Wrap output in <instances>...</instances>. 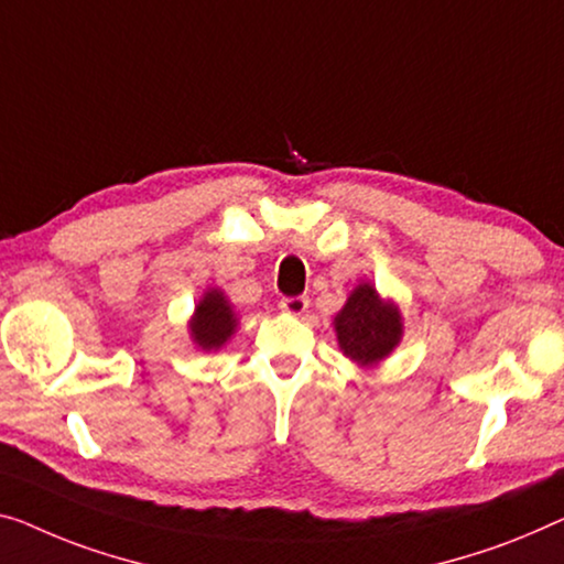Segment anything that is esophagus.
Returning <instances> with one entry per match:
<instances>
[{"instance_id":"1","label":"esophagus","mask_w":564,"mask_h":564,"mask_svg":"<svg viewBox=\"0 0 564 564\" xmlns=\"http://www.w3.org/2000/svg\"><path fill=\"white\" fill-rule=\"evenodd\" d=\"M281 308L285 311V314L301 316L308 308V299L306 296H285V299H281Z\"/></svg>"}]
</instances>
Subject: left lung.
<instances>
[{"mask_svg": "<svg viewBox=\"0 0 564 564\" xmlns=\"http://www.w3.org/2000/svg\"><path fill=\"white\" fill-rule=\"evenodd\" d=\"M334 329L344 355L359 365H372L394 349L402 324L398 308L384 304L372 285L362 283L336 314Z\"/></svg>", "mask_w": 564, "mask_h": 564, "instance_id": "left-lung-1", "label": "left lung"}]
</instances>
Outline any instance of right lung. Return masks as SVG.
<instances>
[{
  "mask_svg": "<svg viewBox=\"0 0 564 564\" xmlns=\"http://www.w3.org/2000/svg\"><path fill=\"white\" fill-rule=\"evenodd\" d=\"M192 336L202 349H220L235 332V314L220 291H207L192 318Z\"/></svg>",
  "mask_w": 564,
  "mask_h": 564,
  "instance_id": "add662e5",
  "label": "right lung"
}]
</instances>
